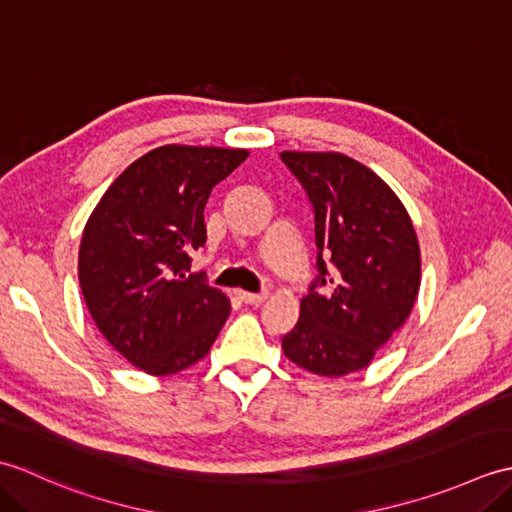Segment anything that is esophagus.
I'll return each instance as SVG.
<instances>
[{
    "label": "esophagus",
    "instance_id": "esophagus-1",
    "mask_svg": "<svg viewBox=\"0 0 512 512\" xmlns=\"http://www.w3.org/2000/svg\"><path fill=\"white\" fill-rule=\"evenodd\" d=\"M268 297V290H262V292H239V299H242L244 303H248V306H257V303L266 301Z\"/></svg>",
    "mask_w": 512,
    "mask_h": 512
}]
</instances>
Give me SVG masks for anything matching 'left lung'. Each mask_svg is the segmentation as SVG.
<instances>
[{
  "label": "left lung",
  "instance_id": "1",
  "mask_svg": "<svg viewBox=\"0 0 512 512\" xmlns=\"http://www.w3.org/2000/svg\"><path fill=\"white\" fill-rule=\"evenodd\" d=\"M314 213L317 277L281 347L319 376L372 361L407 321L420 288V246L398 195L372 169L334 151H284Z\"/></svg>",
  "mask_w": 512,
  "mask_h": 512
}]
</instances>
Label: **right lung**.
<instances>
[{"label":"right lung","instance_id":"1","mask_svg":"<svg viewBox=\"0 0 512 512\" xmlns=\"http://www.w3.org/2000/svg\"><path fill=\"white\" fill-rule=\"evenodd\" d=\"M246 158V149L158 147L112 182L85 224V306L107 343L151 376L198 363L228 319L224 292L189 270L206 242V200Z\"/></svg>","mask_w":512,"mask_h":512}]
</instances>
